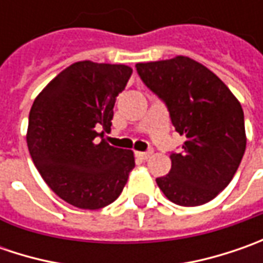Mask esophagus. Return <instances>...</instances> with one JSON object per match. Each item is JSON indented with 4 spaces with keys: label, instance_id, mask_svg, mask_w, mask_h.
Wrapping results in <instances>:
<instances>
[{
    "label": "esophagus",
    "instance_id": "obj_1",
    "mask_svg": "<svg viewBox=\"0 0 263 263\" xmlns=\"http://www.w3.org/2000/svg\"><path fill=\"white\" fill-rule=\"evenodd\" d=\"M151 154H152L151 151H149V152H136V157L140 158V159H143V161H145V159H147V158L151 157Z\"/></svg>",
    "mask_w": 263,
    "mask_h": 263
}]
</instances>
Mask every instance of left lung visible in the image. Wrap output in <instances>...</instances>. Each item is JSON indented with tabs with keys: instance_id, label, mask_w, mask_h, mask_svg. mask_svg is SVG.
I'll list each match as a JSON object with an SVG mask.
<instances>
[{
	"instance_id": "left-lung-1",
	"label": "left lung",
	"mask_w": 263,
	"mask_h": 263,
	"mask_svg": "<svg viewBox=\"0 0 263 263\" xmlns=\"http://www.w3.org/2000/svg\"><path fill=\"white\" fill-rule=\"evenodd\" d=\"M143 83L167 105L171 123L186 137L171 154L170 174L157 178L162 193L181 206H199L228 186L246 149L238 99L209 68L184 55L139 63Z\"/></svg>"
}]
</instances>
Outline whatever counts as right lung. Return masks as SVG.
Here are the masks:
<instances>
[{"instance_id": "right-lung-1", "label": "right lung", "mask_w": 263, "mask_h": 263, "mask_svg": "<svg viewBox=\"0 0 263 263\" xmlns=\"http://www.w3.org/2000/svg\"><path fill=\"white\" fill-rule=\"evenodd\" d=\"M132 67L79 61L54 77L29 112L27 147L49 189L80 209L112 203L135 168L130 149L111 146L98 133L109 130L118 93Z\"/></svg>"}]
</instances>
